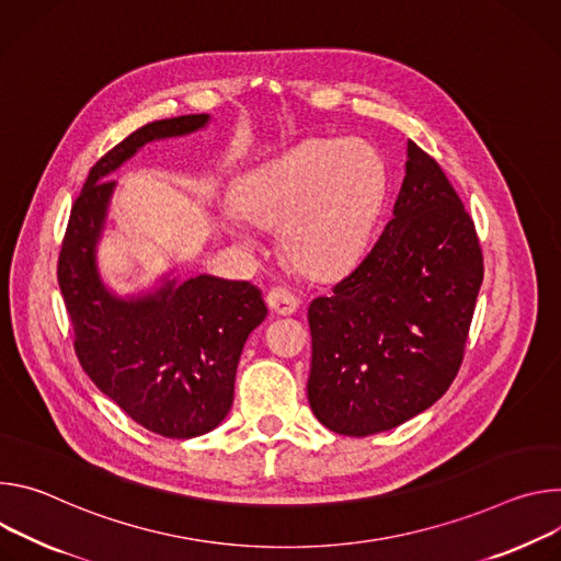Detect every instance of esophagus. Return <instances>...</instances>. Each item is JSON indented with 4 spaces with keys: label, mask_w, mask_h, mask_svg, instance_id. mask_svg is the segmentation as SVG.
Wrapping results in <instances>:
<instances>
[{
    "label": "esophagus",
    "mask_w": 561,
    "mask_h": 561,
    "mask_svg": "<svg viewBox=\"0 0 561 561\" xmlns=\"http://www.w3.org/2000/svg\"><path fill=\"white\" fill-rule=\"evenodd\" d=\"M267 305L274 314H280V317H287V314H294V309L298 307V300L296 296L285 289V287H272L267 291Z\"/></svg>",
    "instance_id": "esophagus-1"
}]
</instances>
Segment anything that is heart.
<instances>
[{"label": "heart", "mask_w": 561, "mask_h": 561, "mask_svg": "<svg viewBox=\"0 0 561 561\" xmlns=\"http://www.w3.org/2000/svg\"><path fill=\"white\" fill-rule=\"evenodd\" d=\"M383 182V162L367 142L314 140L247 173L238 186V209L256 227H280V242L294 267L330 276L345 270L363 249ZM243 221L238 214H222L231 238L252 242Z\"/></svg>", "instance_id": "1"}]
</instances>
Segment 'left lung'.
<instances>
[{"instance_id": "1", "label": "left lung", "mask_w": 561, "mask_h": 561, "mask_svg": "<svg viewBox=\"0 0 561 561\" xmlns=\"http://www.w3.org/2000/svg\"><path fill=\"white\" fill-rule=\"evenodd\" d=\"M483 280L474 222L442 167L408 140L392 216L363 261L309 302L307 399L332 432L367 437L455 381Z\"/></svg>"}]
</instances>
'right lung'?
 <instances>
[{"label": "right lung", "instance_id": "right-lung-1", "mask_svg": "<svg viewBox=\"0 0 561 561\" xmlns=\"http://www.w3.org/2000/svg\"><path fill=\"white\" fill-rule=\"evenodd\" d=\"M209 113L145 124L91 169L59 252L57 280L91 381L136 423L169 439L218 427L231 410L236 367L247 336L267 317L263 294L247 280L201 274L119 296L100 272L98 247L115 180L145 145L205 129Z\"/></svg>", "mask_w": 561, "mask_h": 561}]
</instances>
